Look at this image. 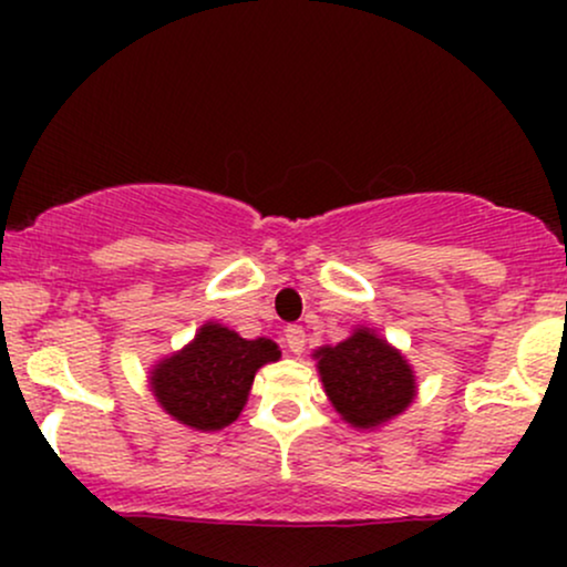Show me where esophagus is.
Returning <instances> with one entry per match:
<instances>
[{
	"mask_svg": "<svg viewBox=\"0 0 567 567\" xmlns=\"http://www.w3.org/2000/svg\"><path fill=\"white\" fill-rule=\"evenodd\" d=\"M285 343H288L292 354H301L306 347V330L301 324H288V330H285Z\"/></svg>",
	"mask_w": 567,
	"mask_h": 567,
	"instance_id": "34e87169",
	"label": "esophagus"
}]
</instances>
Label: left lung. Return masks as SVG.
Returning a JSON list of instances; mask_svg holds the SVG:
<instances>
[{
  "instance_id": "1",
  "label": "left lung",
  "mask_w": 567,
  "mask_h": 567,
  "mask_svg": "<svg viewBox=\"0 0 567 567\" xmlns=\"http://www.w3.org/2000/svg\"><path fill=\"white\" fill-rule=\"evenodd\" d=\"M317 357L324 392L349 424L379 426L413 402L415 379L405 357L370 330H357Z\"/></svg>"
}]
</instances>
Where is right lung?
Instances as JSON below:
<instances>
[{"label": "right lung", "mask_w": 567, "mask_h": 567, "mask_svg": "<svg viewBox=\"0 0 567 567\" xmlns=\"http://www.w3.org/2000/svg\"><path fill=\"white\" fill-rule=\"evenodd\" d=\"M275 360L279 349L269 338L247 341L229 328L207 322L184 351L154 368L152 392L175 421L216 432L237 421L256 370Z\"/></svg>", "instance_id": "right-lung-1"}]
</instances>
